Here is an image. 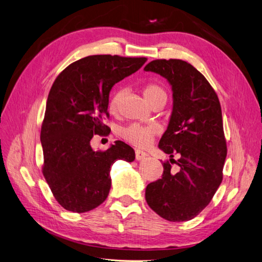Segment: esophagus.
<instances>
[{"label": "esophagus", "instance_id": "esophagus-1", "mask_svg": "<svg viewBox=\"0 0 262 262\" xmlns=\"http://www.w3.org/2000/svg\"><path fill=\"white\" fill-rule=\"evenodd\" d=\"M146 156H147V154L145 152H143V150H140V149L136 150V160L137 161H143Z\"/></svg>", "mask_w": 262, "mask_h": 262}]
</instances>
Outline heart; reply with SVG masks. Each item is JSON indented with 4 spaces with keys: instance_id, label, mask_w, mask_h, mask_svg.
<instances>
[{
    "instance_id": "b5f03b06",
    "label": "heart",
    "mask_w": 262,
    "mask_h": 262,
    "mask_svg": "<svg viewBox=\"0 0 262 262\" xmlns=\"http://www.w3.org/2000/svg\"><path fill=\"white\" fill-rule=\"evenodd\" d=\"M143 93H144L145 98L148 101H152L154 98L161 96V95H166V93L164 92L162 87L155 84L147 85L144 89ZM123 95H124L123 90H118L114 93L109 101V109L112 110V112H116L118 109ZM158 131H160V126H158L156 123H150L146 125L139 124V123H131L129 125L124 126V128L121 130V137L133 145L145 147L150 143V142H152L153 137L156 133H158Z\"/></svg>"
}]
</instances>
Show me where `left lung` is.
<instances>
[{
  "label": "left lung",
  "mask_w": 262,
  "mask_h": 262,
  "mask_svg": "<svg viewBox=\"0 0 262 262\" xmlns=\"http://www.w3.org/2000/svg\"><path fill=\"white\" fill-rule=\"evenodd\" d=\"M144 71L171 86L172 110L158 147L179 165L172 173L169 162L164 163L162 179L147 185L145 199L165 220L189 221L210 203L223 179L227 148L220 101L207 78L186 61L154 60ZM173 154H180L178 161Z\"/></svg>",
  "instance_id": "8db88e82"
}]
</instances>
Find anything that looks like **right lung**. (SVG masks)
Returning a JSON list of instances; mask_svg holds the SVG:
<instances>
[{
  "mask_svg": "<svg viewBox=\"0 0 262 262\" xmlns=\"http://www.w3.org/2000/svg\"><path fill=\"white\" fill-rule=\"evenodd\" d=\"M146 58L98 54L70 64L55 78L41 126L43 176L57 201L68 211L89 212L104 202L112 188L110 169L133 162L134 149L122 141L101 152L91 146L105 134L113 86L143 67Z\"/></svg>",
  "mask_w": 262,
  "mask_h": 262,
  "instance_id": "right-lung-1",
  "label": "right lung"
}]
</instances>
